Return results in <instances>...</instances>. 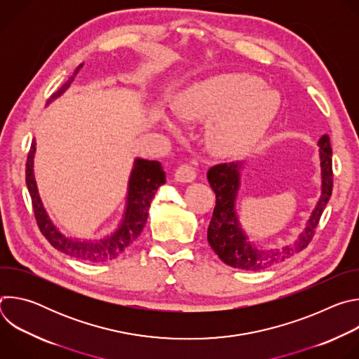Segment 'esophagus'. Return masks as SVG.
<instances>
[{
    "label": "esophagus",
    "mask_w": 359,
    "mask_h": 359,
    "mask_svg": "<svg viewBox=\"0 0 359 359\" xmlns=\"http://www.w3.org/2000/svg\"><path fill=\"white\" fill-rule=\"evenodd\" d=\"M196 179V170L190 165H182L175 172V180L180 183H191Z\"/></svg>",
    "instance_id": "1"
}]
</instances>
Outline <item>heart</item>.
<instances>
[{
	"instance_id": "b5f03b06",
	"label": "heart",
	"mask_w": 359,
	"mask_h": 359,
	"mask_svg": "<svg viewBox=\"0 0 359 359\" xmlns=\"http://www.w3.org/2000/svg\"><path fill=\"white\" fill-rule=\"evenodd\" d=\"M175 109L186 122H209L210 147L220 155H236L262 139L280 109V97L257 76L223 74L189 86L177 96Z\"/></svg>"
}]
</instances>
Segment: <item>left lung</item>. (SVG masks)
<instances>
[{
    "instance_id": "1",
    "label": "left lung",
    "mask_w": 359,
    "mask_h": 359,
    "mask_svg": "<svg viewBox=\"0 0 359 359\" xmlns=\"http://www.w3.org/2000/svg\"><path fill=\"white\" fill-rule=\"evenodd\" d=\"M318 146L321 165L320 200L297 240L280 248L259 250L248 241V236L241 229L236 213V200L243 162L220 163L209 169L208 180L216 193V206L208 229V241L224 264L244 271H262L291 259L309 245L332 193L334 175L330 136H321Z\"/></svg>"
}]
</instances>
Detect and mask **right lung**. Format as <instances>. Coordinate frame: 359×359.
Instances as JSON below:
<instances>
[{
  "mask_svg": "<svg viewBox=\"0 0 359 359\" xmlns=\"http://www.w3.org/2000/svg\"><path fill=\"white\" fill-rule=\"evenodd\" d=\"M82 67L83 64H81L75 69L74 75L55 93H53V96L48 99V104L57 99L58 96H61L71 86L74 78ZM35 146L36 143L35 140H32L27 158L25 182L31 196L36 224L41 233L45 236V238L50 243V245L55 247L61 252L81 262L105 263L119 257V255L140 236L149 216L150 201L158 191V189L163 183H166V175L162 169V165L156 161H146L140 158L135 159L133 169L128 183L126 210L119 227L104 238L79 240L67 237L64 233H61L53 223V220H50L43 208L34 176Z\"/></svg>",
  "mask_w": 359,
  "mask_h": 359,
  "instance_id": "1",
  "label": "right lung"
}]
</instances>
